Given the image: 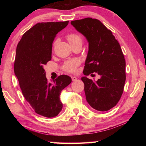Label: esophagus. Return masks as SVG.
Returning <instances> with one entry per match:
<instances>
[{"mask_svg": "<svg viewBox=\"0 0 146 146\" xmlns=\"http://www.w3.org/2000/svg\"><path fill=\"white\" fill-rule=\"evenodd\" d=\"M71 79H72V81H76L78 78L75 77V76H71Z\"/></svg>", "mask_w": 146, "mask_h": 146, "instance_id": "obj_1", "label": "esophagus"}]
</instances>
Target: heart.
Instances as JSON below:
<instances>
[{
	"instance_id": "b5f03b06",
	"label": "heart",
	"mask_w": 146,
	"mask_h": 146,
	"mask_svg": "<svg viewBox=\"0 0 146 146\" xmlns=\"http://www.w3.org/2000/svg\"><path fill=\"white\" fill-rule=\"evenodd\" d=\"M67 38L68 41L70 42L71 45L76 42H82L81 36L76 33L69 34L67 36ZM80 62L78 59H71V60L66 61L64 64L63 70L68 73H75L76 69L78 67V66L80 65Z\"/></svg>"
}]
</instances>
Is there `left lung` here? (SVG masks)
Here are the masks:
<instances>
[{"instance_id":"left-lung-1","label":"left lung","mask_w":146,"mask_h":146,"mask_svg":"<svg viewBox=\"0 0 146 146\" xmlns=\"http://www.w3.org/2000/svg\"><path fill=\"white\" fill-rule=\"evenodd\" d=\"M89 43L83 73H97L98 80L83 76L86 100L95 110L106 111L115 107L122 95L125 81V60L111 30L100 21L86 18L71 22Z\"/></svg>"}]
</instances>
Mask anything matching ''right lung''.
<instances>
[{
  "mask_svg": "<svg viewBox=\"0 0 146 146\" xmlns=\"http://www.w3.org/2000/svg\"><path fill=\"white\" fill-rule=\"evenodd\" d=\"M69 21L37 23L24 33L16 50L14 71L23 95L37 114L56 117L62 109L60 93L71 82L68 75L48 82L44 66L51 59L52 44L56 35Z\"/></svg>",
  "mask_w": 146,
  "mask_h": 146,
  "instance_id": "obj_1",
  "label": "right lung"
}]
</instances>
